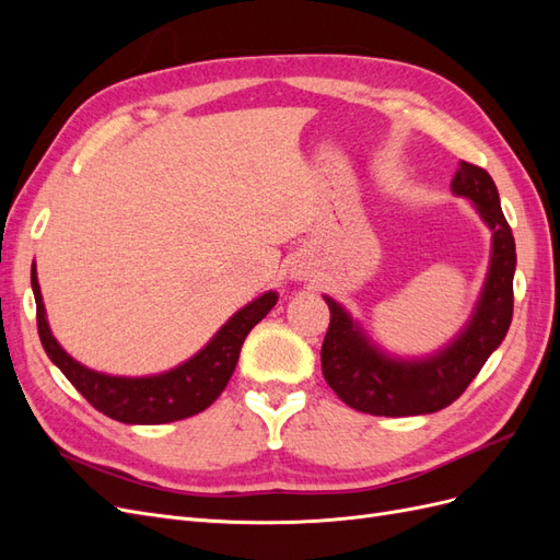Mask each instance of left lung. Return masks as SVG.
<instances>
[{"label":"left lung","instance_id":"left-lung-1","mask_svg":"<svg viewBox=\"0 0 560 560\" xmlns=\"http://www.w3.org/2000/svg\"><path fill=\"white\" fill-rule=\"evenodd\" d=\"M453 191L477 202L483 222L493 229V259L477 313L455 341L425 362H397L366 341L350 315L327 299L331 322L322 343V374L350 409L371 416H422L446 409L477 378L514 313L516 245L502 214L498 186L483 167L460 163Z\"/></svg>","mask_w":560,"mask_h":560}]
</instances>
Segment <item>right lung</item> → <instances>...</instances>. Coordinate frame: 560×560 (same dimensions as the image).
Wrapping results in <instances>:
<instances>
[{"label": "right lung", "instance_id": "right-lung-1", "mask_svg": "<svg viewBox=\"0 0 560 560\" xmlns=\"http://www.w3.org/2000/svg\"><path fill=\"white\" fill-rule=\"evenodd\" d=\"M30 278L37 301V331L50 362L86 397L93 409L118 422H128V425H161V422H173L206 411L224 393L229 378L233 376L245 336L254 325H259L278 301L276 292L254 299L217 331L196 358L173 371L149 378H118L81 366L58 346L46 322L35 264H32Z\"/></svg>", "mask_w": 560, "mask_h": 560}]
</instances>
